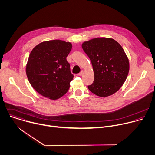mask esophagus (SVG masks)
<instances>
[{"label":"esophagus","mask_w":155,"mask_h":155,"mask_svg":"<svg viewBox=\"0 0 155 155\" xmlns=\"http://www.w3.org/2000/svg\"><path fill=\"white\" fill-rule=\"evenodd\" d=\"M83 73H84L83 71H81L78 74V75H79V76H82V75L83 74Z\"/></svg>","instance_id":"1"}]
</instances>
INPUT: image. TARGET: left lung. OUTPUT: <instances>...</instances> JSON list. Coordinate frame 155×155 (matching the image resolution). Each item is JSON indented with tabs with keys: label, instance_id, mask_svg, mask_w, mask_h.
<instances>
[{
	"label": "left lung",
	"instance_id": "1",
	"mask_svg": "<svg viewBox=\"0 0 155 155\" xmlns=\"http://www.w3.org/2000/svg\"><path fill=\"white\" fill-rule=\"evenodd\" d=\"M82 49L89 57L94 71V81L88 88L95 95L106 97L117 91L128 74V58L121 45L109 38L85 41Z\"/></svg>",
	"mask_w": 155,
	"mask_h": 155
}]
</instances>
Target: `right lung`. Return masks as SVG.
<instances>
[{
    "instance_id": "add662e5",
    "label": "right lung",
    "mask_w": 155,
    "mask_h": 155,
    "mask_svg": "<svg viewBox=\"0 0 155 155\" xmlns=\"http://www.w3.org/2000/svg\"><path fill=\"white\" fill-rule=\"evenodd\" d=\"M72 45L54 40L44 41L31 51L26 66V74L32 87L42 96L57 100L70 88L74 76L67 57Z\"/></svg>"
}]
</instances>
